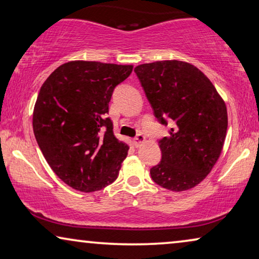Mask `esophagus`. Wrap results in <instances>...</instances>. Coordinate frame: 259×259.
Returning a JSON list of instances; mask_svg holds the SVG:
<instances>
[{
    "label": "esophagus",
    "instance_id": "1",
    "mask_svg": "<svg viewBox=\"0 0 259 259\" xmlns=\"http://www.w3.org/2000/svg\"><path fill=\"white\" fill-rule=\"evenodd\" d=\"M145 141H146V138L143 137L142 134H138L137 137L133 139V145L138 148V147H140Z\"/></svg>",
    "mask_w": 259,
    "mask_h": 259
}]
</instances>
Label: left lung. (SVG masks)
<instances>
[{
    "label": "left lung",
    "mask_w": 259,
    "mask_h": 259,
    "mask_svg": "<svg viewBox=\"0 0 259 259\" xmlns=\"http://www.w3.org/2000/svg\"><path fill=\"white\" fill-rule=\"evenodd\" d=\"M161 124L174 121L158 141L162 158L153 181L181 192L202 182L220 157L228 126L225 101L209 78L189 62L164 60L134 68Z\"/></svg>",
    "instance_id": "1"
}]
</instances>
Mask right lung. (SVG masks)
Returning <instances> with one entry per match:
<instances>
[{"mask_svg":"<svg viewBox=\"0 0 259 259\" xmlns=\"http://www.w3.org/2000/svg\"><path fill=\"white\" fill-rule=\"evenodd\" d=\"M132 65L69 61L58 67L39 91L33 132L44 157L67 185L95 192L117 180L128 146L113 134L109 103Z\"/></svg>","mask_w":259,"mask_h":259,"instance_id":"obj_1","label":"right lung"}]
</instances>
